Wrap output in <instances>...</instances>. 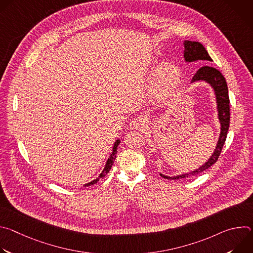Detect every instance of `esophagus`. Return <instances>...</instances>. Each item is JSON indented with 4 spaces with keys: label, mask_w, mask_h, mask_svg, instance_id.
Wrapping results in <instances>:
<instances>
[{
    "label": "esophagus",
    "mask_w": 253,
    "mask_h": 253,
    "mask_svg": "<svg viewBox=\"0 0 253 253\" xmlns=\"http://www.w3.org/2000/svg\"><path fill=\"white\" fill-rule=\"evenodd\" d=\"M129 126L131 130H141L142 128H144V126H145V119L142 117L134 118L131 120Z\"/></svg>",
    "instance_id": "obj_1"
}]
</instances>
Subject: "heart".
I'll return each instance as SVG.
<instances>
[{"label":"heart","mask_w":253,"mask_h":253,"mask_svg":"<svg viewBox=\"0 0 253 253\" xmlns=\"http://www.w3.org/2000/svg\"><path fill=\"white\" fill-rule=\"evenodd\" d=\"M153 74L151 83V94L158 100L166 99L177 87L180 74L176 66L170 63H161L157 68L151 69Z\"/></svg>","instance_id":"obj_1"}]
</instances>
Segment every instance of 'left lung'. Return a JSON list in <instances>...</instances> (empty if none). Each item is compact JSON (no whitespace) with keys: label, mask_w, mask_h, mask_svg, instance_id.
Instances as JSON below:
<instances>
[{"label":"left lung","mask_w":253,"mask_h":253,"mask_svg":"<svg viewBox=\"0 0 253 253\" xmlns=\"http://www.w3.org/2000/svg\"><path fill=\"white\" fill-rule=\"evenodd\" d=\"M183 45H184L183 57L186 63H191L195 61H208V62L212 61L209 54L203 47V45L200 44L199 42L184 41ZM198 81H204L207 84H209L213 89V92L215 95L216 110H217V118L220 124V133H219L217 143H216L215 149L212 155L210 156V158L199 168L191 172L179 174L175 176H167L160 173V176H162L163 178L172 179V180L182 179V178H188V177L197 175L205 171L217 161L220 155V152L222 150V147L224 145V142L226 140V136L229 128V121H230V110H229L228 88H227L225 78L222 76V74L217 69L209 67V66H203L196 72L191 80V83L198 82Z\"/></svg>","instance_id":"1"}]
</instances>
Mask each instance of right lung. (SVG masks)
Instances as JSON below:
<instances>
[{
    "label": "right lung",
    "mask_w": 253,
    "mask_h": 253,
    "mask_svg": "<svg viewBox=\"0 0 253 253\" xmlns=\"http://www.w3.org/2000/svg\"><path fill=\"white\" fill-rule=\"evenodd\" d=\"M120 142H121V141H120V139H117V140L115 141L114 145H113V148H112V152H111V154H110L109 158H108V160H107V162H106V164H105V166H104V169H103V171L100 173V175H99L96 179L92 180L91 182L84 184V186H90V185H94V184H96V183L99 181V179H100V178H103V177H104L108 172L110 171V169H111V167H112V165H113V163H114V160H115V158H116L117 148H118V146H119Z\"/></svg>",
    "instance_id": "add662e5"
}]
</instances>
